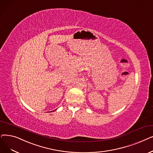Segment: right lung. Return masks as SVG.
Returning a JSON list of instances; mask_svg holds the SVG:
<instances>
[{
  "mask_svg": "<svg viewBox=\"0 0 153 153\" xmlns=\"http://www.w3.org/2000/svg\"><path fill=\"white\" fill-rule=\"evenodd\" d=\"M54 111H55V110H54ZM51 112H52V111H51Z\"/></svg>",
  "mask_w": 153,
  "mask_h": 153,
  "instance_id": "obj_1",
  "label": "right lung"
}]
</instances>
